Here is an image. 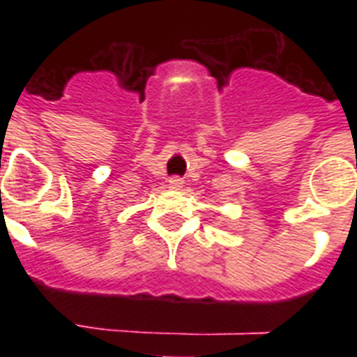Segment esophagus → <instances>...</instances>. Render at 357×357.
Masks as SVG:
<instances>
[{
	"label": "esophagus",
	"instance_id": "34e87169",
	"mask_svg": "<svg viewBox=\"0 0 357 357\" xmlns=\"http://www.w3.org/2000/svg\"><path fill=\"white\" fill-rule=\"evenodd\" d=\"M168 183H170V187H172V189H181V187H183V179L176 176V178L168 179Z\"/></svg>",
	"mask_w": 357,
	"mask_h": 357
}]
</instances>
